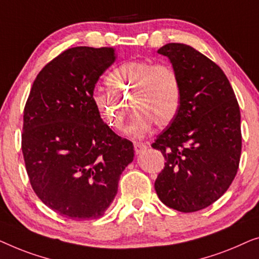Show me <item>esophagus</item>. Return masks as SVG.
I'll return each mask as SVG.
<instances>
[{
	"label": "esophagus",
	"mask_w": 259,
	"mask_h": 259,
	"mask_svg": "<svg viewBox=\"0 0 259 259\" xmlns=\"http://www.w3.org/2000/svg\"><path fill=\"white\" fill-rule=\"evenodd\" d=\"M148 148V145L145 143H142V142H135L134 143V149L136 154H141L142 151L145 150Z\"/></svg>",
	"instance_id": "34e87169"
}]
</instances>
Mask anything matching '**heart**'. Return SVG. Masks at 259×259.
Returning a JSON list of instances; mask_svg holds the SVG:
<instances>
[{
  "instance_id": "obj_1",
  "label": "heart",
  "mask_w": 259,
  "mask_h": 259,
  "mask_svg": "<svg viewBox=\"0 0 259 259\" xmlns=\"http://www.w3.org/2000/svg\"><path fill=\"white\" fill-rule=\"evenodd\" d=\"M110 90H95L93 102L111 129L124 128L129 103L135 115L126 129L130 136L143 137L151 130L169 125L182 101L180 75L172 65L154 61H129L105 78Z\"/></svg>"
}]
</instances>
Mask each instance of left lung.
Returning a JSON list of instances; mask_svg holds the SVG:
<instances>
[{"mask_svg": "<svg viewBox=\"0 0 259 259\" xmlns=\"http://www.w3.org/2000/svg\"><path fill=\"white\" fill-rule=\"evenodd\" d=\"M158 54L180 75L182 101L170 126L151 144L165 159L155 190L166 206L194 212L223 196L237 174L239 105L223 70L192 47L167 43Z\"/></svg>", "mask_w": 259, "mask_h": 259, "instance_id": "8db88e82", "label": "left lung"}]
</instances>
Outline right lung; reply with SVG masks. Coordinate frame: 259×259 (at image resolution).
I'll return each instance as SVG.
<instances>
[{"label":"right lung","instance_id":"right-lung-1","mask_svg":"<svg viewBox=\"0 0 259 259\" xmlns=\"http://www.w3.org/2000/svg\"><path fill=\"white\" fill-rule=\"evenodd\" d=\"M116 57L109 47L64 50L36 76L24 107L21 147L32 190L74 221L103 216L134 159L133 143L102 121L93 102Z\"/></svg>","mask_w":259,"mask_h":259}]
</instances>
